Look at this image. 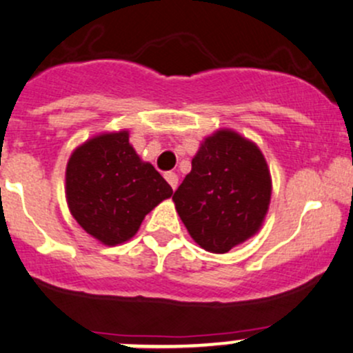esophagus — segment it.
<instances>
[{
	"instance_id": "obj_1",
	"label": "esophagus",
	"mask_w": 353,
	"mask_h": 353,
	"mask_svg": "<svg viewBox=\"0 0 353 353\" xmlns=\"http://www.w3.org/2000/svg\"><path fill=\"white\" fill-rule=\"evenodd\" d=\"M164 177H165V181L169 183L170 188L172 189L177 188V174L176 172H165Z\"/></svg>"
}]
</instances>
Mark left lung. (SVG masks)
Segmentation results:
<instances>
[{
	"mask_svg": "<svg viewBox=\"0 0 353 353\" xmlns=\"http://www.w3.org/2000/svg\"><path fill=\"white\" fill-rule=\"evenodd\" d=\"M271 199V176L254 142L223 129L203 141L192 169L172 201L203 250L228 253L261 228Z\"/></svg>",
	"mask_w": 353,
	"mask_h": 353,
	"instance_id": "1",
	"label": "left lung"
}]
</instances>
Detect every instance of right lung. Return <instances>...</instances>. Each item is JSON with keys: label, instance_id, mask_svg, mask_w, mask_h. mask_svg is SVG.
<instances>
[{"label": "right lung", "instance_id": "right-lung-1", "mask_svg": "<svg viewBox=\"0 0 353 353\" xmlns=\"http://www.w3.org/2000/svg\"><path fill=\"white\" fill-rule=\"evenodd\" d=\"M70 212L102 245L129 241L145 214L172 196L164 177L137 156L129 132L100 134L77 147L65 172Z\"/></svg>", "mask_w": 353, "mask_h": 353}]
</instances>
